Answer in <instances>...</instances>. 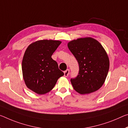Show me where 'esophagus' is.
Masks as SVG:
<instances>
[{
  "mask_svg": "<svg viewBox=\"0 0 128 128\" xmlns=\"http://www.w3.org/2000/svg\"><path fill=\"white\" fill-rule=\"evenodd\" d=\"M64 76L65 77H68L69 75V74H70V70H66V71H64Z\"/></svg>",
  "mask_w": 128,
  "mask_h": 128,
  "instance_id": "esophagus-1",
  "label": "esophagus"
}]
</instances>
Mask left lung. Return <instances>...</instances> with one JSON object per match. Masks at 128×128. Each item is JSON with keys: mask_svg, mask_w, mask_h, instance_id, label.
<instances>
[{"mask_svg": "<svg viewBox=\"0 0 128 128\" xmlns=\"http://www.w3.org/2000/svg\"><path fill=\"white\" fill-rule=\"evenodd\" d=\"M79 66L78 75L70 79L74 90L89 94L99 90L105 82L109 68L108 54L102 45L92 38H79L68 43Z\"/></svg>", "mask_w": 128, "mask_h": 128, "instance_id": "1", "label": "left lung"}]
</instances>
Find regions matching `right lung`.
<instances>
[{
    "mask_svg": "<svg viewBox=\"0 0 128 128\" xmlns=\"http://www.w3.org/2000/svg\"><path fill=\"white\" fill-rule=\"evenodd\" d=\"M62 42L38 40L28 46L22 60V72L26 86L38 94L51 90L64 75L51 56Z\"/></svg>",
    "mask_w": 128,
    "mask_h": 128,
    "instance_id": "add662e5",
    "label": "right lung"
}]
</instances>
